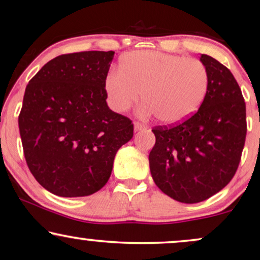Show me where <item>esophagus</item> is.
<instances>
[{
    "label": "esophagus",
    "instance_id": "esophagus-1",
    "mask_svg": "<svg viewBox=\"0 0 260 260\" xmlns=\"http://www.w3.org/2000/svg\"><path fill=\"white\" fill-rule=\"evenodd\" d=\"M147 128V126L144 125V123L141 122H134V131L138 132V131H144Z\"/></svg>",
    "mask_w": 260,
    "mask_h": 260
}]
</instances>
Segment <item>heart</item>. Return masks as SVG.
Here are the masks:
<instances>
[{
    "mask_svg": "<svg viewBox=\"0 0 260 260\" xmlns=\"http://www.w3.org/2000/svg\"><path fill=\"white\" fill-rule=\"evenodd\" d=\"M210 89V73L198 58L153 50H137L121 57L120 69L105 79L108 102L115 112H126L142 99L144 115L155 114L174 125L202 107Z\"/></svg>",
    "mask_w": 260,
    "mask_h": 260,
    "instance_id": "1",
    "label": "heart"
}]
</instances>
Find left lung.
I'll use <instances>...</instances> for the list:
<instances>
[{
  "instance_id": "1",
  "label": "left lung",
  "mask_w": 260,
  "mask_h": 260,
  "mask_svg": "<svg viewBox=\"0 0 260 260\" xmlns=\"http://www.w3.org/2000/svg\"><path fill=\"white\" fill-rule=\"evenodd\" d=\"M200 61L210 73L204 104L179 125L154 127L148 156L155 185L185 204L204 202L231 181L246 138V106L235 76L206 54Z\"/></svg>"
}]
</instances>
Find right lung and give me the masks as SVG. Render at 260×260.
<instances>
[{"label": "right lung", "mask_w": 260, "mask_h": 260, "mask_svg": "<svg viewBox=\"0 0 260 260\" xmlns=\"http://www.w3.org/2000/svg\"><path fill=\"white\" fill-rule=\"evenodd\" d=\"M114 52L60 55L25 88L19 128L31 174L58 197H86L111 177L118 149L133 123L109 109L105 79Z\"/></svg>", "instance_id": "right-lung-1"}]
</instances>
